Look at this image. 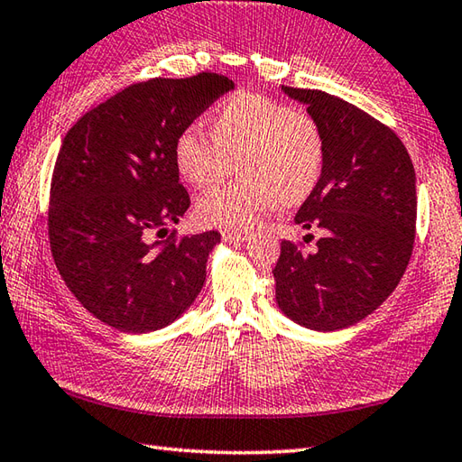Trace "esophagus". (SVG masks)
<instances>
[{
	"instance_id": "esophagus-1",
	"label": "esophagus",
	"mask_w": 462,
	"mask_h": 462,
	"mask_svg": "<svg viewBox=\"0 0 462 462\" xmlns=\"http://www.w3.org/2000/svg\"><path fill=\"white\" fill-rule=\"evenodd\" d=\"M222 238L226 242H246L250 238L248 232H224Z\"/></svg>"
}]
</instances>
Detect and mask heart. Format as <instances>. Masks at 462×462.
Wrapping results in <instances>:
<instances>
[{
    "mask_svg": "<svg viewBox=\"0 0 462 462\" xmlns=\"http://www.w3.org/2000/svg\"><path fill=\"white\" fill-rule=\"evenodd\" d=\"M232 163L242 181L209 191L196 216L208 226L246 230L279 204L311 196L325 163L323 131L307 113L242 92L217 111L214 135L189 125L175 141V165L196 189L220 183Z\"/></svg>",
    "mask_w": 462,
    "mask_h": 462,
    "instance_id": "1",
    "label": "heart"
}]
</instances>
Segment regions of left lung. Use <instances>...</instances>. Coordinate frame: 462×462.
Segmentation results:
<instances>
[{"label":"left lung","mask_w":462,"mask_h":462,"mask_svg":"<svg viewBox=\"0 0 462 462\" xmlns=\"http://www.w3.org/2000/svg\"><path fill=\"white\" fill-rule=\"evenodd\" d=\"M281 90L319 123L325 163L295 216L323 238L313 254L282 242L273 271L276 305L307 329L339 331L372 315L406 271L416 228L414 165L396 133L356 105L321 90Z\"/></svg>","instance_id":"8db88e82"}]
</instances>
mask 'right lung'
<instances>
[{
	"mask_svg": "<svg viewBox=\"0 0 462 462\" xmlns=\"http://www.w3.org/2000/svg\"><path fill=\"white\" fill-rule=\"evenodd\" d=\"M234 82L202 72L131 85L66 133L50 188V248L74 297L123 333H151L188 311L220 234L153 240L189 196L175 141Z\"/></svg>",
	"mask_w": 462,
	"mask_h": 462,
	"instance_id": "right-lung-1",
	"label": "right lung"
}]
</instances>
